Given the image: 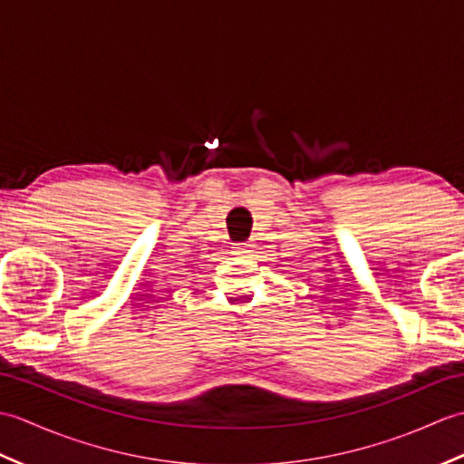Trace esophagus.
I'll use <instances>...</instances> for the list:
<instances>
[{"label":"esophagus","instance_id":"1","mask_svg":"<svg viewBox=\"0 0 464 464\" xmlns=\"http://www.w3.org/2000/svg\"><path fill=\"white\" fill-rule=\"evenodd\" d=\"M233 249H235V253H249L251 245L249 243H237Z\"/></svg>","mask_w":464,"mask_h":464}]
</instances>
